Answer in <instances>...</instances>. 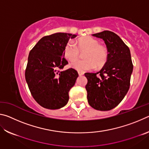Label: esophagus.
<instances>
[{"label":"esophagus","instance_id":"obj_1","mask_svg":"<svg viewBox=\"0 0 149 149\" xmlns=\"http://www.w3.org/2000/svg\"><path fill=\"white\" fill-rule=\"evenodd\" d=\"M78 74H79V75H83L84 74V72H78Z\"/></svg>","mask_w":149,"mask_h":149}]
</instances>
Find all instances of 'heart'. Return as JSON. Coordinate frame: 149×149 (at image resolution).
Returning <instances> with one entry per match:
<instances>
[{
    "label": "heart",
    "mask_w": 149,
    "mask_h": 149,
    "mask_svg": "<svg viewBox=\"0 0 149 149\" xmlns=\"http://www.w3.org/2000/svg\"><path fill=\"white\" fill-rule=\"evenodd\" d=\"M77 43L78 47L74 42L69 41L65 45L64 49V57L70 62L78 59L80 51H86L84 55L85 60L72 63L71 66L73 68L84 72L95 69L97 65L102 67L106 64L108 59L107 50L105 47L100 46L97 40L91 37H85L79 39Z\"/></svg>",
    "instance_id": "1"
}]
</instances>
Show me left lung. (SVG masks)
<instances>
[{
  "label": "left lung",
  "mask_w": 149,
  "mask_h": 149,
  "mask_svg": "<svg viewBox=\"0 0 149 149\" xmlns=\"http://www.w3.org/2000/svg\"><path fill=\"white\" fill-rule=\"evenodd\" d=\"M107 45L108 59L97 73H85V89L91 107L107 111L120 104L130 89L133 65L130 49L118 35L110 31L93 34Z\"/></svg>",
  "instance_id": "1"
}]
</instances>
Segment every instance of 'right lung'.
I'll use <instances>...</instances> for the list:
<instances>
[{
    "mask_svg": "<svg viewBox=\"0 0 149 149\" xmlns=\"http://www.w3.org/2000/svg\"><path fill=\"white\" fill-rule=\"evenodd\" d=\"M76 35L56 33L43 37L30 51L25 77L33 97L43 108L59 109L67 104L68 93L78 77L76 70H62L68 64L64 49Z\"/></svg>",
    "mask_w": 149,
    "mask_h": 149,
    "instance_id": "add662e5",
    "label": "right lung"
}]
</instances>
